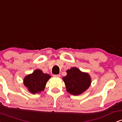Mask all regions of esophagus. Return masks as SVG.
<instances>
[{"instance_id":"34e87169","label":"esophagus","mask_w":122,"mask_h":122,"mask_svg":"<svg viewBox=\"0 0 122 122\" xmlns=\"http://www.w3.org/2000/svg\"><path fill=\"white\" fill-rule=\"evenodd\" d=\"M53 77H57V78H59L61 77V75H53Z\"/></svg>"}]
</instances>
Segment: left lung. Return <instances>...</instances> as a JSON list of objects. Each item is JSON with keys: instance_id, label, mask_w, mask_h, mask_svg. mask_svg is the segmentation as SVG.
Wrapping results in <instances>:
<instances>
[{"instance_id": "obj_1", "label": "left lung", "mask_w": 122, "mask_h": 122, "mask_svg": "<svg viewBox=\"0 0 122 122\" xmlns=\"http://www.w3.org/2000/svg\"><path fill=\"white\" fill-rule=\"evenodd\" d=\"M67 75L62 77L66 91L75 96L82 94L91 84V77L86 72L81 71L76 67L66 71Z\"/></svg>"}]
</instances>
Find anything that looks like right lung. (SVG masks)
<instances>
[{"mask_svg": "<svg viewBox=\"0 0 122 122\" xmlns=\"http://www.w3.org/2000/svg\"><path fill=\"white\" fill-rule=\"evenodd\" d=\"M50 77L51 76L49 74L43 73L41 70L37 69L25 77L23 84L31 93H40L44 90Z\"/></svg>", "mask_w": 122, "mask_h": 122, "instance_id": "right-lung-1", "label": "right lung"}]
</instances>
